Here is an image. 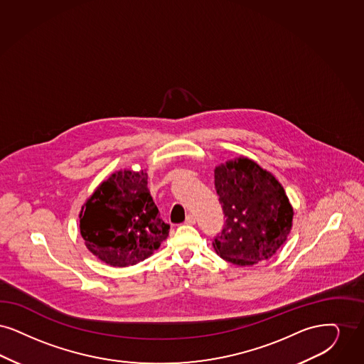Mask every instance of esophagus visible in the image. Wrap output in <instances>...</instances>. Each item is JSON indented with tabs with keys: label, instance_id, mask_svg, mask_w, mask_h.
I'll return each mask as SVG.
<instances>
[{
	"label": "esophagus",
	"instance_id": "obj_1",
	"mask_svg": "<svg viewBox=\"0 0 364 364\" xmlns=\"http://www.w3.org/2000/svg\"><path fill=\"white\" fill-rule=\"evenodd\" d=\"M185 224H188V225L196 224V218H194L193 215H188V218H186V220H185Z\"/></svg>",
	"mask_w": 364,
	"mask_h": 364
}]
</instances>
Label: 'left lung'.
I'll use <instances>...</instances> for the list:
<instances>
[{"label":"left lung","mask_w":364,"mask_h":364,"mask_svg":"<svg viewBox=\"0 0 364 364\" xmlns=\"http://www.w3.org/2000/svg\"><path fill=\"white\" fill-rule=\"evenodd\" d=\"M215 188L225 216L213 249L223 259L249 267L267 261L292 228L294 208L276 176L252 159H230L215 168Z\"/></svg>","instance_id":"left-lung-1"}]
</instances>
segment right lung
<instances>
[{
  "label": "right lung",
  "instance_id": "right-lung-1",
  "mask_svg": "<svg viewBox=\"0 0 364 364\" xmlns=\"http://www.w3.org/2000/svg\"><path fill=\"white\" fill-rule=\"evenodd\" d=\"M146 170L121 168L103 181L80 212L87 249L114 268L136 265L156 252L170 225L159 218Z\"/></svg>",
  "mask_w": 364,
  "mask_h": 364
}]
</instances>
